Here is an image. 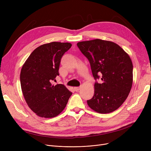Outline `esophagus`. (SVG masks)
Returning a JSON list of instances; mask_svg holds the SVG:
<instances>
[{"mask_svg":"<svg viewBox=\"0 0 151 151\" xmlns=\"http://www.w3.org/2000/svg\"><path fill=\"white\" fill-rule=\"evenodd\" d=\"M80 89H81V86H80V87H75V88H74V89L76 91H78Z\"/></svg>","mask_w":151,"mask_h":151,"instance_id":"34e87169","label":"esophagus"}]
</instances>
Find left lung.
<instances>
[{
    "mask_svg": "<svg viewBox=\"0 0 151 151\" xmlns=\"http://www.w3.org/2000/svg\"><path fill=\"white\" fill-rule=\"evenodd\" d=\"M77 46L89 60L95 80L89 106L99 113H109L127 98L133 83V64L127 53L116 43L100 39L78 42Z\"/></svg>",
    "mask_w": 151,
    "mask_h": 151,
    "instance_id": "1",
    "label": "left lung"
}]
</instances>
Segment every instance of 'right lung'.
I'll list each match as a JSON object with an SVG mask.
<instances>
[{"label": "right lung", "mask_w": 151, "mask_h": 151, "mask_svg": "<svg viewBox=\"0 0 151 151\" xmlns=\"http://www.w3.org/2000/svg\"><path fill=\"white\" fill-rule=\"evenodd\" d=\"M71 46L70 43L55 42L40 46L21 68L20 82L24 97L29 107L40 117L51 118L59 115L72 94L64 85L52 84L59 75L62 57Z\"/></svg>", "instance_id": "1"}]
</instances>
